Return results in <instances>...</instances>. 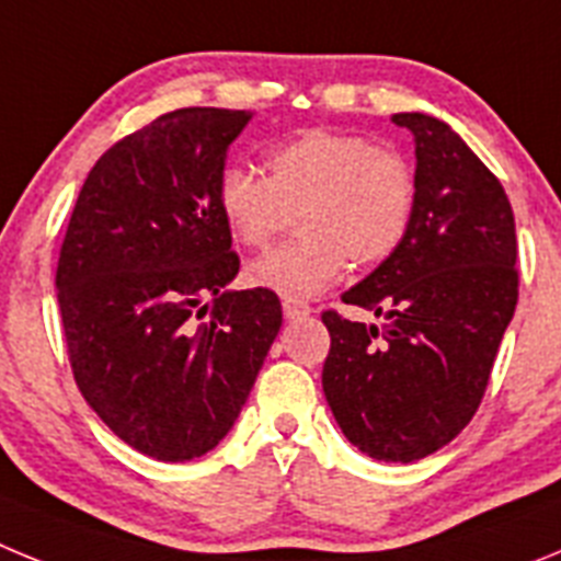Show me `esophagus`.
Masks as SVG:
<instances>
[{
	"mask_svg": "<svg viewBox=\"0 0 561 561\" xmlns=\"http://www.w3.org/2000/svg\"><path fill=\"white\" fill-rule=\"evenodd\" d=\"M309 306L304 300H295V297H284V317L286 320H300V317H309Z\"/></svg>",
	"mask_w": 561,
	"mask_h": 561,
	"instance_id": "esophagus-1",
	"label": "esophagus"
}]
</instances>
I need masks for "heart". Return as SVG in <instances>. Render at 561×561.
I'll return each mask as SVG.
<instances>
[{
  "label": "heart",
  "instance_id": "b5f03b06",
  "mask_svg": "<svg viewBox=\"0 0 561 561\" xmlns=\"http://www.w3.org/2000/svg\"><path fill=\"white\" fill-rule=\"evenodd\" d=\"M216 205L241 247L261 250L297 213L304 236L247 266V284L284 297L329 289L348 261L370 266L393 255L408 236L415 180L404 157L370 137L306 128L272 148L266 176L230 165Z\"/></svg>",
  "mask_w": 561,
  "mask_h": 561
}]
</instances>
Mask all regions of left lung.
<instances>
[{
  "mask_svg": "<svg viewBox=\"0 0 561 561\" xmlns=\"http://www.w3.org/2000/svg\"><path fill=\"white\" fill-rule=\"evenodd\" d=\"M415 137L408 236L342 295L385 325L323 311V390L362 453L413 463L472 421L519 295L517 232L503 185L444 121L393 114Z\"/></svg>",
  "mask_w": 561,
  "mask_h": 561,
  "instance_id": "left-lung-1",
  "label": "left lung"
}]
</instances>
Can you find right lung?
Here are the masks:
<instances>
[{
    "mask_svg": "<svg viewBox=\"0 0 561 561\" xmlns=\"http://www.w3.org/2000/svg\"><path fill=\"white\" fill-rule=\"evenodd\" d=\"M250 121L241 108H176L114 142L58 255L78 390L117 438L165 463L202 458L230 433L284 323L275 291L225 289L238 255L216 187Z\"/></svg>",
    "mask_w": 561,
    "mask_h": 561,
    "instance_id": "right-lung-1",
    "label": "right lung"
}]
</instances>
